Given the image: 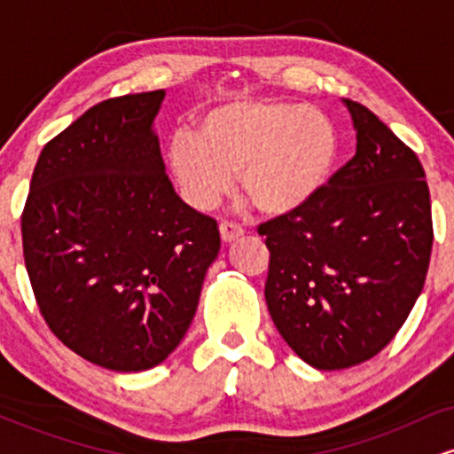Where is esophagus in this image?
<instances>
[{
  "label": "esophagus",
  "instance_id": "34e87169",
  "mask_svg": "<svg viewBox=\"0 0 454 454\" xmlns=\"http://www.w3.org/2000/svg\"><path fill=\"white\" fill-rule=\"evenodd\" d=\"M220 234L223 243H232L234 239H239L243 234V228L234 222H222L220 223Z\"/></svg>",
  "mask_w": 454,
  "mask_h": 454
}]
</instances>
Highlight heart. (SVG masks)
I'll use <instances>...</instances> for the list:
<instances>
[{"mask_svg":"<svg viewBox=\"0 0 454 454\" xmlns=\"http://www.w3.org/2000/svg\"><path fill=\"white\" fill-rule=\"evenodd\" d=\"M337 155L340 132L322 108L245 100L207 111L196 134L175 132L166 158L181 196L194 209H213L237 173L239 187L260 213L284 217L320 194Z\"/></svg>","mask_w":454,"mask_h":454,"instance_id":"obj_1","label":"heart"}]
</instances>
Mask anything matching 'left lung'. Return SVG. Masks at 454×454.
Returning <instances> with one entry per match:
<instances>
[{
	"label": "left lung",
	"mask_w": 454,
	"mask_h": 454,
	"mask_svg": "<svg viewBox=\"0 0 454 454\" xmlns=\"http://www.w3.org/2000/svg\"><path fill=\"white\" fill-rule=\"evenodd\" d=\"M343 104L356 155L305 209L258 226L270 252L269 314L286 343L322 372L388 346L423 293L434 245L423 164L369 108Z\"/></svg>",
	"instance_id": "left-lung-1"
}]
</instances>
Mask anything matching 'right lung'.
Masks as SVG:
<instances>
[{"label":"right lung","mask_w":454,"mask_h":454,"mask_svg":"<svg viewBox=\"0 0 454 454\" xmlns=\"http://www.w3.org/2000/svg\"><path fill=\"white\" fill-rule=\"evenodd\" d=\"M164 90L104 100L44 145L20 217L40 314L85 361L145 372L194 320L217 222L176 196L153 132Z\"/></svg>","instance_id":"add662e5"}]
</instances>
